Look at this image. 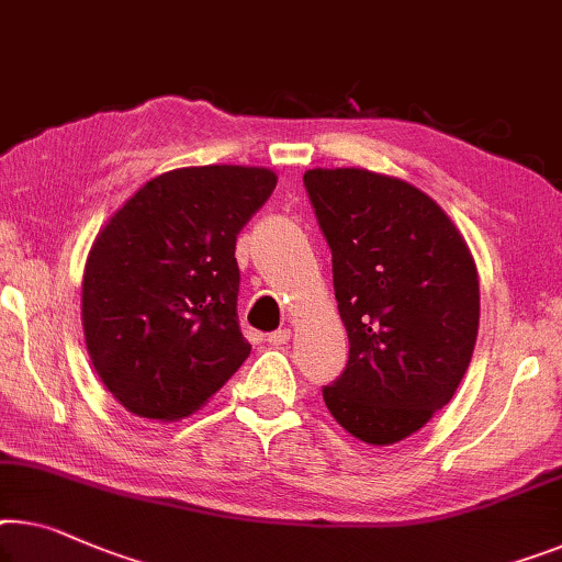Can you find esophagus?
Here are the masks:
<instances>
[{
    "instance_id": "esophagus-1",
    "label": "esophagus",
    "mask_w": 562,
    "mask_h": 562,
    "mask_svg": "<svg viewBox=\"0 0 562 562\" xmlns=\"http://www.w3.org/2000/svg\"><path fill=\"white\" fill-rule=\"evenodd\" d=\"M290 338H292V333H290L288 328H280V330H274V333L267 335V342H270V346H274V348H280V346H284V342H288Z\"/></svg>"
}]
</instances>
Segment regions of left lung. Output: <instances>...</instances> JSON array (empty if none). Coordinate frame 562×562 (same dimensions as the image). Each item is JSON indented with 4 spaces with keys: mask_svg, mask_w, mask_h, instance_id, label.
<instances>
[{
    "mask_svg": "<svg viewBox=\"0 0 562 562\" xmlns=\"http://www.w3.org/2000/svg\"><path fill=\"white\" fill-rule=\"evenodd\" d=\"M333 255L348 363L323 398L348 434L389 447L447 406L480 328V280L437 201L366 169L303 176Z\"/></svg>",
    "mask_w": 562,
    "mask_h": 562,
    "instance_id": "obj_1",
    "label": "left lung"
}]
</instances>
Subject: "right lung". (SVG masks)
Here are the masks:
<instances>
[{
    "mask_svg": "<svg viewBox=\"0 0 562 562\" xmlns=\"http://www.w3.org/2000/svg\"><path fill=\"white\" fill-rule=\"evenodd\" d=\"M278 176L194 166L156 176L111 216L82 274L90 361L140 418L194 414L245 363L237 234Z\"/></svg>",
    "mask_w": 562,
    "mask_h": 562,
    "instance_id": "obj_1",
    "label": "right lung"
}]
</instances>
